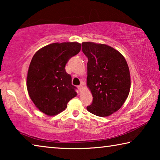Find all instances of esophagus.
I'll use <instances>...</instances> for the list:
<instances>
[{
  "mask_svg": "<svg viewBox=\"0 0 160 160\" xmlns=\"http://www.w3.org/2000/svg\"><path fill=\"white\" fill-rule=\"evenodd\" d=\"M78 90H79L80 91H81V90H82V89L83 88V86H82V84H81V85H80L79 86H78Z\"/></svg>",
  "mask_w": 160,
  "mask_h": 160,
  "instance_id": "obj_1",
  "label": "esophagus"
}]
</instances>
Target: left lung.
Masks as SVG:
<instances>
[{"instance_id": "left-lung-1", "label": "left lung", "mask_w": 160, "mask_h": 160, "mask_svg": "<svg viewBox=\"0 0 160 160\" xmlns=\"http://www.w3.org/2000/svg\"><path fill=\"white\" fill-rule=\"evenodd\" d=\"M82 52L88 58L87 85L93 99L87 107L94 115L108 116L122 107L128 96L131 77L126 59L106 44L83 42Z\"/></svg>"}]
</instances>
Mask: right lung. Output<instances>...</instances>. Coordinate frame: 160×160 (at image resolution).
<instances>
[{
  "label": "right lung",
  "mask_w": 160,
  "mask_h": 160,
  "mask_svg": "<svg viewBox=\"0 0 160 160\" xmlns=\"http://www.w3.org/2000/svg\"><path fill=\"white\" fill-rule=\"evenodd\" d=\"M78 42L53 43L34 54L29 65L27 87L29 95L38 109L48 116L63 112L77 95L71 76L66 71L70 58L80 52Z\"/></svg>",
  "instance_id": "obj_1"
}]
</instances>
